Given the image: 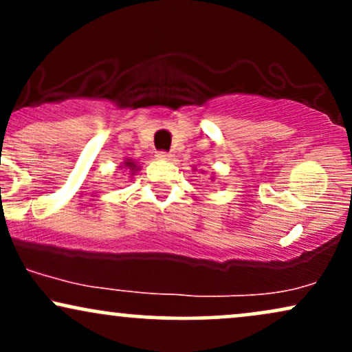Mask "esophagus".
I'll return each instance as SVG.
<instances>
[{
  "label": "esophagus",
  "instance_id": "1",
  "mask_svg": "<svg viewBox=\"0 0 352 352\" xmlns=\"http://www.w3.org/2000/svg\"><path fill=\"white\" fill-rule=\"evenodd\" d=\"M170 153H167V152H159L155 155V159L157 160H160V162H167V160H170Z\"/></svg>",
  "mask_w": 352,
  "mask_h": 352
}]
</instances>
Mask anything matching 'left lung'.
<instances>
[{
    "label": "left lung",
    "mask_w": 352,
    "mask_h": 352,
    "mask_svg": "<svg viewBox=\"0 0 352 352\" xmlns=\"http://www.w3.org/2000/svg\"><path fill=\"white\" fill-rule=\"evenodd\" d=\"M195 170H197V167H193V172H195ZM210 180H212L213 184H215V182H217V184H218V180H217V175H212V177H210Z\"/></svg>",
    "instance_id": "left-lung-1"
}]
</instances>
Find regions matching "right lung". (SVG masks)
<instances>
[{
	"label": "right lung",
	"mask_w": 352,
	"mask_h": 352,
	"mask_svg": "<svg viewBox=\"0 0 352 352\" xmlns=\"http://www.w3.org/2000/svg\"><path fill=\"white\" fill-rule=\"evenodd\" d=\"M119 168H122V170L127 173L129 177H134V175H137V173H139L140 165H139V162H137V160L131 159V157H125V159L122 160V164L119 165Z\"/></svg>",
	"instance_id": "1"
}]
</instances>
